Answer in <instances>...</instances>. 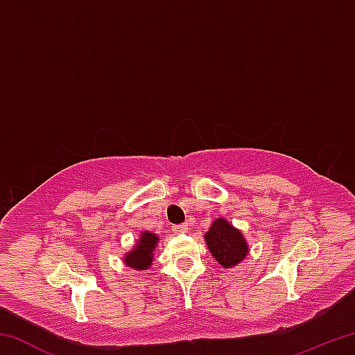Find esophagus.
Masks as SVG:
<instances>
[{"label": "esophagus", "mask_w": 355, "mask_h": 355, "mask_svg": "<svg viewBox=\"0 0 355 355\" xmlns=\"http://www.w3.org/2000/svg\"><path fill=\"white\" fill-rule=\"evenodd\" d=\"M172 232H173V233H186V232H188V225H186V224L173 225V227H172Z\"/></svg>", "instance_id": "esophagus-1"}]
</instances>
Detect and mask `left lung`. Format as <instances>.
<instances>
[{
  "label": "left lung",
  "mask_w": 355,
  "mask_h": 355,
  "mask_svg": "<svg viewBox=\"0 0 355 355\" xmlns=\"http://www.w3.org/2000/svg\"><path fill=\"white\" fill-rule=\"evenodd\" d=\"M205 243L214 260L224 269L238 266L249 255V244L244 233L225 218L216 219L205 233Z\"/></svg>",
  "instance_id": "8db88e82"
}]
</instances>
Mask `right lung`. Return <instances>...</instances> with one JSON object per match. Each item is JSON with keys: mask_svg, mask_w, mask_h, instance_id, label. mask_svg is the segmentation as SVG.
Returning a JSON list of instances; mask_svg holds the SVG:
<instances>
[{"mask_svg": "<svg viewBox=\"0 0 355 355\" xmlns=\"http://www.w3.org/2000/svg\"><path fill=\"white\" fill-rule=\"evenodd\" d=\"M159 238L156 233L148 230L141 232L139 239H137L133 249L128 250L123 255V263L135 271H147L153 263V254L156 245H158Z\"/></svg>", "mask_w": 355, "mask_h": 355, "instance_id": "right-lung-1", "label": "right lung"}]
</instances>
